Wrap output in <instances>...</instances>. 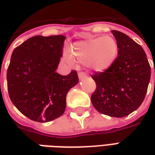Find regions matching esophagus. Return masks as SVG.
<instances>
[{
    "instance_id": "obj_1",
    "label": "esophagus",
    "mask_w": 155,
    "mask_h": 155,
    "mask_svg": "<svg viewBox=\"0 0 155 155\" xmlns=\"http://www.w3.org/2000/svg\"><path fill=\"white\" fill-rule=\"evenodd\" d=\"M78 76H79V80L80 81H82V80H84V78H86V74L83 73V72H80L79 74H78Z\"/></svg>"
}]
</instances>
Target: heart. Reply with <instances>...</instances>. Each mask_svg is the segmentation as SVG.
Returning <instances> with one entry per match:
<instances>
[{
  "label": "heart",
  "mask_w": 155,
  "mask_h": 155,
  "mask_svg": "<svg viewBox=\"0 0 155 155\" xmlns=\"http://www.w3.org/2000/svg\"><path fill=\"white\" fill-rule=\"evenodd\" d=\"M118 50V44L114 38L104 35L75 42L72 47V53L79 63L89 65L94 71L103 72L114 64ZM64 59L71 61V57L68 54H64Z\"/></svg>",
  "instance_id": "1"
}]
</instances>
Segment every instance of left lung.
I'll list each match as a JSON object with an SVG mask.
<instances>
[{"mask_svg":"<svg viewBox=\"0 0 155 155\" xmlns=\"http://www.w3.org/2000/svg\"><path fill=\"white\" fill-rule=\"evenodd\" d=\"M111 32L118 44V56L108 70L92 75L96 90L91 95V102L101 114L121 118L141 105L151 71L146 54L140 45L122 32Z\"/></svg>","mask_w":155,"mask_h":155,"instance_id":"8db88e82","label":"left lung"}]
</instances>
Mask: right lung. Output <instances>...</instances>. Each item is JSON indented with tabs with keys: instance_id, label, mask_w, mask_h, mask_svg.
Masks as SVG:
<instances>
[{
	"instance_id": "obj_1",
	"label": "right lung",
	"mask_w": 155,
	"mask_h": 155,
	"mask_svg": "<svg viewBox=\"0 0 155 155\" xmlns=\"http://www.w3.org/2000/svg\"><path fill=\"white\" fill-rule=\"evenodd\" d=\"M64 35H35L13 51L7 70L11 101L21 113L38 122L61 116L66 94L79 82L77 73L56 72L62 56Z\"/></svg>"
}]
</instances>
